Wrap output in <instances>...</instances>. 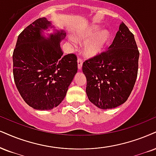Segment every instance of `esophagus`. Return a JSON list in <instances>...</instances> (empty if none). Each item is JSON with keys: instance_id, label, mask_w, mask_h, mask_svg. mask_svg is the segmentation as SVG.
I'll list each match as a JSON object with an SVG mask.
<instances>
[{"instance_id": "esophagus-1", "label": "esophagus", "mask_w": 156, "mask_h": 156, "mask_svg": "<svg viewBox=\"0 0 156 156\" xmlns=\"http://www.w3.org/2000/svg\"><path fill=\"white\" fill-rule=\"evenodd\" d=\"M82 63H83V61L81 58H78L77 60V64H78V69L79 70H81L82 69Z\"/></svg>"}]
</instances>
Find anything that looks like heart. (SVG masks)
<instances>
[{
	"instance_id": "1",
	"label": "heart",
	"mask_w": 156,
	"mask_h": 156,
	"mask_svg": "<svg viewBox=\"0 0 156 156\" xmlns=\"http://www.w3.org/2000/svg\"><path fill=\"white\" fill-rule=\"evenodd\" d=\"M76 39L77 41L86 42L84 47V54L87 57H93L103 51L110 39V32L108 30L100 31L99 27L94 25L87 30L78 32ZM71 43L74 44V37H69Z\"/></svg>"
}]
</instances>
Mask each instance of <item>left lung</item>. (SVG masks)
I'll list each match as a JSON object with an SVG mask.
<instances>
[{"label": "left lung", "instance_id": "left-lung-1", "mask_svg": "<svg viewBox=\"0 0 156 156\" xmlns=\"http://www.w3.org/2000/svg\"><path fill=\"white\" fill-rule=\"evenodd\" d=\"M139 55L134 34L122 22L107 51L82 65L90 101L101 109L113 108L125 103L137 80Z\"/></svg>", "mask_w": 156, "mask_h": 156}]
</instances>
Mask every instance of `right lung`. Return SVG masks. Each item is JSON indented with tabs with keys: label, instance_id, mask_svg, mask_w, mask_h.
<instances>
[{
	"label": "right lung",
	"instance_id": "1",
	"mask_svg": "<svg viewBox=\"0 0 156 156\" xmlns=\"http://www.w3.org/2000/svg\"><path fill=\"white\" fill-rule=\"evenodd\" d=\"M51 26L40 18L19 35L13 53V73L16 88L24 101L37 110H51L64 99L69 86L77 72V58L63 55L60 43L63 30L45 38L43 30Z\"/></svg>",
	"mask_w": 156,
	"mask_h": 156
}]
</instances>
